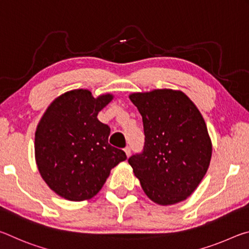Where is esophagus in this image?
<instances>
[{"label":"esophagus","mask_w":249,"mask_h":249,"mask_svg":"<svg viewBox=\"0 0 249 249\" xmlns=\"http://www.w3.org/2000/svg\"><path fill=\"white\" fill-rule=\"evenodd\" d=\"M124 152H125V154H127V157H130V154H131V148H130L129 145H127L124 148Z\"/></svg>","instance_id":"34e87169"}]
</instances>
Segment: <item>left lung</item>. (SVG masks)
<instances>
[{
  "label": "left lung",
  "instance_id": "left-lung-1",
  "mask_svg": "<svg viewBox=\"0 0 249 249\" xmlns=\"http://www.w3.org/2000/svg\"><path fill=\"white\" fill-rule=\"evenodd\" d=\"M142 116L144 145L128 159L150 199L171 205L190 196L212 157L206 124L182 91L157 89L129 96Z\"/></svg>",
  "mask_w": 249,
  "mask_h": 249
}]
</instances>
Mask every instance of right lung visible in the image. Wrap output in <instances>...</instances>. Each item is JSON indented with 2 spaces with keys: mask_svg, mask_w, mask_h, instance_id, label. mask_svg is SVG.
<instances>
[{
  "mask_svg": "<svg viewBox=\"0 0 249 249\" xmlns=\"http://www.w3.org/2000/svg\"><path fill=\"white\" fill-rule=\"evenodd\" d=\"M112 96L93 98L76 89L53 101L35 132V158L43 180L69 201L96 195L110 170L127 159L124 151L108 143L110 128L98 120V112Z\"/></svg>",
  "mask_w": 249,
  "mask_h": 249,
  "instance_id": "right-lung-1",
  "label": "right lung"
}]
</instances>
